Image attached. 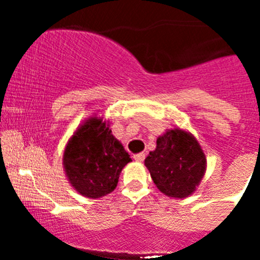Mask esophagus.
<instances>
[{
	"label": "esophagus",
	"mask_w": 260,
	"mask_h": 260,
	"mask_svg": "<svg viewBox=\"0 0 260 260\" xmlns=\"http://www.w3.org/2000/svg\"><path fill=\"white\" fill-rule=\"evenodd\" d=\"M133 159L137 162H142L145 159V153H136L133 154Z\"/></svg>",
	"instance_id": "34e87169"
}]
</instances>
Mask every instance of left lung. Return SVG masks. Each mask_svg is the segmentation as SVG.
Returning a JSON list of instances; mask_svg holds the SVG:
<instances>
[{
	"label": "left lung",
	"instance_id": "1",
	"mask_svg": "<svg viewBox=\"0 0 260 260\" xmlns=\"http://www.w3.org/2000/svg\"><path fill=\"white\" fill-rule=\"evenodd\" d=\"M154 185L169 198L192 195L206 172V156L195 136L176 127L157 137V146L145 159Z\"/></svg>",
	"mask_w": 260,
	"mask_h": 260
}]
</instances>
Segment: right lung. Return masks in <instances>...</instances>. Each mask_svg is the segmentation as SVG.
<instances>
[{"mask_svg":"<svg viewBox=\"0 0 260 260\" xmlns=\"http://www.w3.org/2000/svg\"><path fill=\"white\" fill-rule=\"evenodd\" d=\"M109 120L91 115L75 129L65 146L62 167L77 192L99 199L114 191L129 154L112 135Z\"/></svg>","mask_w":260,"mask_h":260,"instance_id":"obj_1","label":"right lung"}]
</instances>
